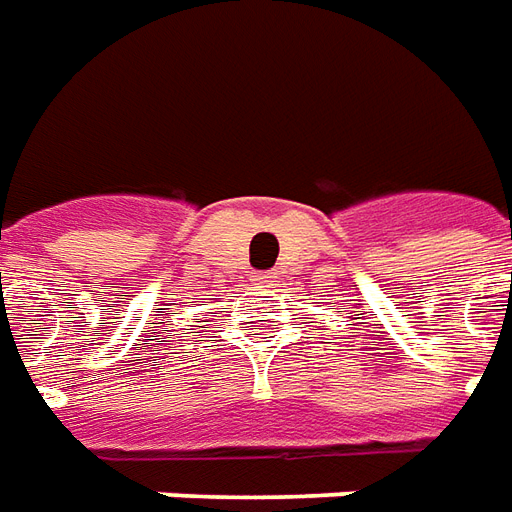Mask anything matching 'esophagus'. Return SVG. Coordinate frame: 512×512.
Listing matches in <instances>:
<instances>
[{"instance_id": "obj_1", "label": "esophagus", "mask_w": 512, "mask_h": 512, "mask_svg": "<svg viewBox=\"0 0 512 512\" xmlns=\"http://www.w3.org/2000/svg\"><path fill=\"white\" fill-rule=\"evenodd\" d=\"M273 278H275L273 273H253V281H256V284H262V286L273 284Z\"/></svg>"}]
</instances>
